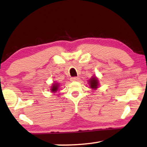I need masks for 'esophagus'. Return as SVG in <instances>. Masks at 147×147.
Masks as SVG:
<instances>
[{
	"mask_svg": "<svg viewBox=\"0 0 147 147\" xmlns=\"http://www.w3.org/2000/svg\"><path fill=\"white\" fill-rule=\"evenodd\" d=\"M80 80V78L78 77H73L71 78V81L72 82H76V81H78V80Z\"/></svg>",
	"mask_w": 147,
	"mask_h": 147,
	"instance_id": "obj_1",
	"label": "esophagus"
}]
</instances>
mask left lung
<instances>
[{"instance_id":"1","label":"left lung","mask_w":147,"mask_h":147,"mask_svg":"<svg viewBox=\"0 0 147 147\" xmlns=\"http://www.w3.org/2000/svg\"><path fill=\"white\" fill-rule=\"evenodd\" d=\"M88 84L90 88H92V90H96L99 87V80L96 76H92L88 81Z\"/></svg>"}]
</instances>
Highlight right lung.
Wrapping results in <instances>:
<instances>
[{
  "label": "right lung",
  "instance_id": "add662e5",
  "mask_svg": "<svg viewBox=\"0 0 147 147\" xmlns=\"http://www.w3.org/2000/svg\"><path fill=\"white\" fill-rule=\"evenodd\" d=\"M59 84L57 83V82H54V83L52 84V85L51 86V89H50L52 93H55V92H57L58 89H59Z\"/></svg>",
  "mask_w": 147,
  "mask_h": 147
}]
</instances>
